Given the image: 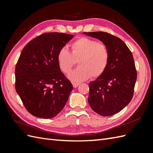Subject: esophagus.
<instances>
[{
	"instance_id": "1",
	"label": "esophagus",
	"mask_w": 153,
	"mask_h": 153,
	"mask_svg": "<svg viewBox=\"0 0 153 153\" xmlns=\"http://www.w3.org/2000/svg\"><path fill=\"white\" fill-rule=\"evenodd\" d=\"M72 84H73V87H74V88H76V87L79 85V83H76V82H73V83H72Z\"/></svg>"
}]
</instances>
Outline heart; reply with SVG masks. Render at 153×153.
Returning a JSON list of instances; mask_svg holds the SVG:
<instances>
[{"label":"heart","mask_w":153,"mask_h":153,"mask_svg":"<svg viewBox=\"0 0 153 153\" xmlns=\"http://www.w3.org/2000/svg\"><path fill=\"white\" fill-rule=\"evenodd\" d=\"M110 53L106 45L88 37H80L70 45V53L62 49L57 60L60 70L69 74L78 61L79 67L68 77L72 82H80L91 76L95 78L105 72L109 62Z\"/></svg>","instance_id":"obj_1"}]
</instances>
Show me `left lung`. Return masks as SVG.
Here are the masks:
<instances>
[{"instance_id": "obj_1", "label": "left lung", "mask_w": 153, "mask_h": 153, "mask_svg": "<svg viewBox=\"0 0 153 153\" xmlns=\"http://www.w3.org/2000/svg\"><path fill=\"white\" fill-rule=\"evenodd\" d=\"M105 43L109 62L101 76L89 83L88 102L93 111L103 116L115 114L128 105L134 95L137 71L130 50L122 39L106 32H83Z\"/></svg>"}]
</instances>
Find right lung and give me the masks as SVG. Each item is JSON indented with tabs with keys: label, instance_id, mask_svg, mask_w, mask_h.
Returning <instances> with one entry per match:
<instances>
[{
	"label": "right lung",
	"instance_id": "add662e5",
	"mask_svg": "<svg viewBox=\"0 0 153 153\" xmlns=\"http://www.w3.org/2000/svg\"><path fill=\"white\" fill-rule=\"evenodd\" d=\"M72 35L45 33L25 45L15 68V87L25 108L41 118L63 109L73 85L58 66L57 56Z\"/></svg>",
	"mask_w": 153,
	"mask_h": 153
}]
</instances>
